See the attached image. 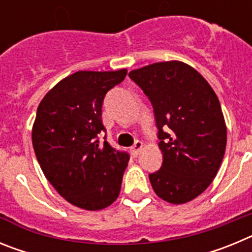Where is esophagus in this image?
I'll return each instance as SVG.
<instances>
[{"instance_id":"obj_1","label":"esophagus","mask_w":252,"mask_h":252,"mask_svg":"<svg viewBox=\"0 0 252 252\" xmlns=\"http://www.w3.org/2000/svg\"><path fill=\"white\" fill-rule=\"evenodd\" d=\"M142 146H144L142 141H140V140H136V141H135V144H133L132 148H131V154H132L133 157H137V154L140 153Z\"/></svg>"}]
</instances>
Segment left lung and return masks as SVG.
<instances>
[{
  "label": "left lung",
  "instance_id": "1",
  "mask_svg": "<svg viewBox=\"0 0 252 252\" xmlns=\"http://www.w3.org/2000/svg\"><path fill=\"white\" fill-rule=\"evenodd\" d=\"M153 104L162 164L149 174L154 192L169 203L192 201L221 166L227 128L217 95L182 62H162L128 73Z\"/></svg>",
  "mask_w": 252,
  "mask_h": 252
}]
</instances>
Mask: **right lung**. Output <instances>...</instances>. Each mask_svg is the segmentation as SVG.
Returning <instances> with one entry per match:
<instances>
[{"label": "right lung", "mask_w": 252, "mask_h": 252, "mask_svg": "<svg viewBox=\"0 0 252 252\" xmlns=\"http://www.w3.org/2000/svg\"><path fill=\"white\" fill-rule=\"evenodd\" d=\"M127 72H86L64 78L37 107L32 146L46 179L69 203L88 211L112 204L130 155L103 137L106 93Z\"/></svg>", "instance_id": "add662e5"}]
</instances>
